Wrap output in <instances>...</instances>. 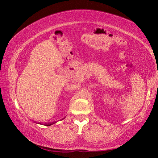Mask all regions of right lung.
I'll list each match as a JSON object with an SVG mask.
<instances>
[{
	"instance_id": "obj_1",
	"label": "right lung",
	"mask_w": 158,
	"mask_h": 158,
	"mask_svg": "<svg viewBox=\"0 0 158 158\" xmlns=\"http://www.w3.org/2000/svg\"><path fill=\"white\" fill-rule=\"evenodd\" d=\"M55 122H53V123H51L50 124H45V126H50V125H53V124H55ZM40 124V123H39Z\"/></svg>"
}]
</instances>
